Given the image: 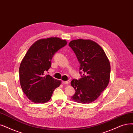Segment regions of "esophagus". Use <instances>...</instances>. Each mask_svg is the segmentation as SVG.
Returning a JSON list of instances; mask_svg holds the SVG:
<instances>
[{
    "label": "esophagus",
    "mask_w": 133,
    "mask_h": 133,
    "mask_svg": "<svg viewBox=\"0 0 133 133\" xmlns=\"http://www.w3.org/2000/svg\"><path fill=\"white\" fill-rule=\"evenodd\" d=\"M62 83L63 84H69V82H68V81H62Z\"/></svg>",
    "instance_id": "esophagus-1"
}]
</instances>
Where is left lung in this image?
<instances>
[{"label":"left lung","mask_w":133,"mask_h":133,"mask_svg":"<svg viewBox=\"0 0 133 133\" xmlns=\"http://www.w3.org/2000/svg\"><path fill=\"white\" fill-rule=\"evenodd\" d=\"M68 46L76 54L80 63L79 73L82 74L80 79L71 82L76 91L71 99L89 104L96 100L109 84L110 61L102 48L92 41L77 39L71 41Z\"/></svg>","instance_id":"left-lung-1"}]
</instances>
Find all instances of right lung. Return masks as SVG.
Wrapping results in <instances>:
<instances>
[{
  "instance_id": "1",
  "label": "right lung",
  "mask_w": 133,
  "mask_h": 133,
  "mask_svg": "<svg viewBox=\"0 0 133 133\" xmlns=\"http://www.w3.org/2000/svg\"><path fill=\"white\" fill-rule=\"evenodd\" d=\"M67 44L66 40L51 37L39 39L29 48L19 68V82L24 94L34 103L50 100L61 81L45 76L51 65V60L58 50Z\"/></svg>"
}]
</instances>
